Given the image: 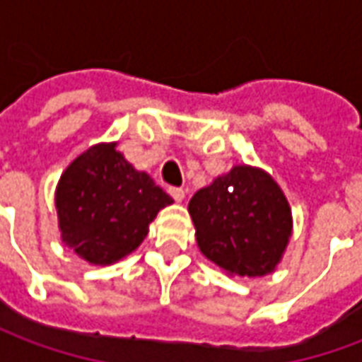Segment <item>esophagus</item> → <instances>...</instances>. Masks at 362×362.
I'll use <instances>...</instances> for the list:
<instances>
[{"instance_id":"obj_1","label":"esophagus","mask_w":362,"mask_h":362,"mask_svg":"<svg viewBox=\"0 0 362 362\" xmlns=\"http://www.w3.org/2000/svg\"><path fill=\"white\" fill-rule=\"evenodd\" d=\"M168 194L173 196L174 202H182V199H184V196H186L182 188H168Z\"/></svg>"}]
</instances>
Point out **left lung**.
<instances>
[{
	"instance_id": "obj_1",
	"label": "left lung",
	"mask_w": 362,
	"mask_h": 362,
	"mask_svg": "<svg viewBox=\"0 0 362 362\" xmlns=\"http://www.w3.org/2000/svg\"><path fill=\"white\" fill-rule=\"evenodd\" d=\"M188 211L205 258L240 277L275 269L293 233V215L283 189L262 168L233 166L197 189Z\"/></svg>"
}]
</instances>
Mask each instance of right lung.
Segmentation results:
<instances>
[{
  "label": "right lung",
  "mask_w": 362,
  "mask_h": 362,
  "mask_svg": "<svg viewBox=\"0 0 362 362\" xmlns=\"http://www.w3.org/2000/svg\"><path fill=\"white\" fill-rule=\"evenodd\" d=\"M173 204L147 173L98 143L67 166L56 188L62 240L89 264L110 266L143 243L149 223Z\"/></svg>",
  "instance_id": "right-lung-1"
}]
</instances>
